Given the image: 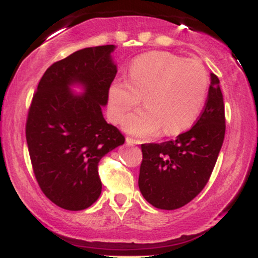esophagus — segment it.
Segmentation results:
<instances>
[{"mask_svg": "<svg viewBox=\"0 0 258 258\" xmlns=\"http://www.w3.org/2000/svg\"><path fill=\"white\" fill-rule=\"evenodd\" d=\"M126 143H127V146H137V144H141V142H139L138 139L126 137Z\"/></svg>", "mask_w": 258, "mask_h": 258, "instance_id": "34e87169", "label": "esophagus"}]
</instances>
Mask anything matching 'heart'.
Returning a JSON list of instances; mask_svg holds the SVG:
<instances>
[{
  "mask_svg": "<svg viewBox=\"0 0 258 258\" xmlns=\"http://www.w3.org/2000/svg\"><path fill=\"white\" fill-rule=\"evenodd\" d=\"M209 74L195 59L170 52H148L132 61L130 78L115 79L109 87V114L119 123L141 102L146 108L133 112L123 128L146 137L162 127L176 135L190 127L200 115L209 91Z\"/></svg>",
  "mask_w": 258,
  "mask_h": 258,
  "instance_id": "1",
  "label": "heart"
}]
</instances>
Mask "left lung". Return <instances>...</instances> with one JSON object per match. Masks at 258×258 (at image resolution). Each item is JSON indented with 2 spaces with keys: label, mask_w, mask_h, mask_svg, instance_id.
Here are the masks:
<instances>
[{
  "label": "left lung",
  "mask_w": 258,
  "mask_h": 258,
  "mask_svg": "<svg viewBox=\"0 0 258 258\" xmlns=\"http://www.w3.org/2000/svg\"><path fill=\"white\" fill-rule=\"evenodd\" d=\"M207 100L197 123L173 141L142 144L139 190L148 203L161 210L186 205L211 176L226 133L220 80L211 74Z\"/></svg>",
  "instance_id": "1"
}]
</instances>
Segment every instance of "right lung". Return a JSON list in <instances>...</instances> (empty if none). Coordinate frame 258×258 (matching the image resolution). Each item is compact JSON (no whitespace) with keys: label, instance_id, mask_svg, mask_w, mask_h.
Segmentation results:
<instances>
[{"label":"right lung","instance_id":"obj_1","mask_svg":"<svg viewBox=\"0 0 258 258\" xmlns=\"http://www.w3.org/2000/svg\"><path fill=\"white\" fill-rule=\"evenodd\" d=\"M114 44L88 47L52 64L37 86L26 120V142L41 190L52 203L80 211L102 193L100 159L125 143L102 108L117 73ZM80 85L84 92L74 94Z\"/></svg>","mask_w":258,"mask_h":258}]
</instances>
